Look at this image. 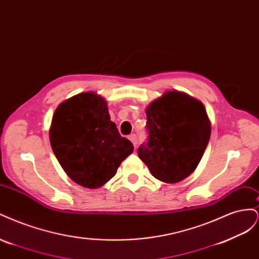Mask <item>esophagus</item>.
Returning <instances> with one entry per match:
<instances>
[{
  "label": "esophagus",
  "instance_id": "obj_1",
  "mask_svg": "<svg viewBox=\"0 0 259 259\" xmlns=\"http://www.w3.org/2000/svg\"><path fill=\"white\" fill-rule=\"evenodd\" d=\"M128 139L133 143V145L135 146V148L137 147V136L135 134H132L128 136Z\"/></svg>",
  "mask_w": 259,
  "mask_h": 259
}]
</instances>
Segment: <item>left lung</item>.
I'll list each match as a JSON object with an SVG mask.
<instances>
[{"label": "left lung", "instance_id": "obj_1", "mask_svg": "<svg viewBox=\"0 0 259 259\" xmlns=\"http://www.w3.org/2000/svg\"><path fill=\"white\" fill-rule=\"evenodd\" d=\"M148 143L138 156L156 179L175 184L197 168L210 137V122L200 100L168 91L146 109Z\"/></svg>", "mask_w": 259, "mask_h": 259}]
</instances>
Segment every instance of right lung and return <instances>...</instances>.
<instances>
[{
  "label": "right lung",
  "mask_w": 259,
  "mask_h": 259,
  "mask_svg": "<svg viewBox=\"0 0 259 259\" xmlns=\"http://www.w3.org/2000/svg\"><path fill=\"white\" fill-rule=\"evenodd\" d=\"M50 142L67 175L90 189L109 182L134 151L110 120L106 100L93 92L77 94L58 106Z\"/></svg>",
  "instance_id": "1"
}]
</instances>
